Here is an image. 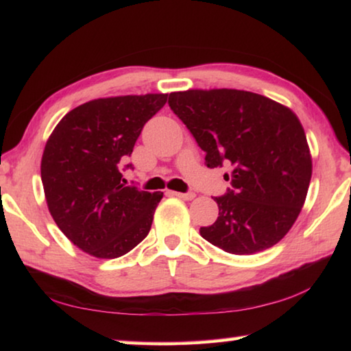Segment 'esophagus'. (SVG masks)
I'll return each instance as SVG.
<instances>
[{
  "mask_svg": "<svg viewBox=\"0 0 351 351\" xmlns=\"http://www.w3.org/2000/svg\"><path fill=\"white\" fill-rule=\"evenodd\" d=\"M173 197H178L181 199H193L195 198V193L193 192H187V193H182V192H170Z\"/></svg>",
  "mask_w": 351,
  "mask_h": 351,
  "instance_id": "34e87169",
  "label": "esophagus"
}]
</instances>
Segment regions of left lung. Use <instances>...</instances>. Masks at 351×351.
I'll return each mask as SVG.
<instances>
[{"instance_id":"8db88e82","label":"left lung","mask_w":351,"mask_h":351,"mask_svg":"<svg viewBox=\"0 0 351 351\" xmlns=\"http://www.w3.org/2000/svg\"><path fill=\"white\" fill-rule=\"evenodd\" d=\"M169 105L206 153L209 169L226 167L230 181L217 221L204 240L235 255L265 251L293 228L311 181V154L293 111L240 90L170 93Z\"/></svg>"}]
</instances>
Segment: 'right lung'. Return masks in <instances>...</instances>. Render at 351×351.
<instances>
[{
	"instance_id": "obj_1",
	"label": "right lung",
	"mask_w": 351,
	"mask_h": 351,
	"mask_svg": "<svg viewBox=\"0 0 351 351\" xmlns=\"http://www.w3.org/2000/svg\"><path fill=\"white\" fill-rule=\"evenodd\" d=\"M167 96L91 100L71 110L47 139L41 158L47 209L83 252L117 258L150 232L164 193L125 186L121 167ZM125 169H132V164Z\"/></svg>"
}]
</instances>
